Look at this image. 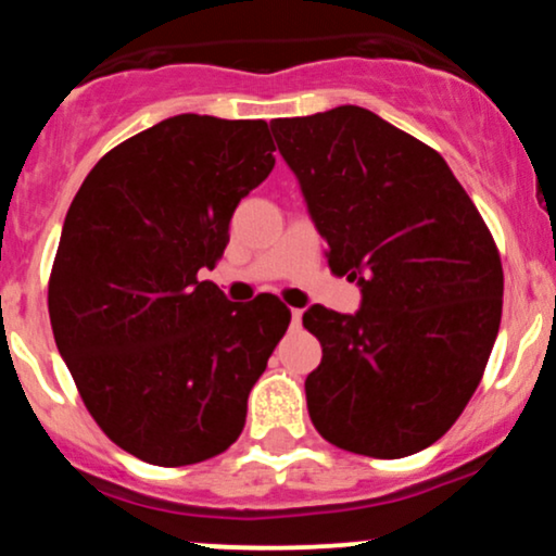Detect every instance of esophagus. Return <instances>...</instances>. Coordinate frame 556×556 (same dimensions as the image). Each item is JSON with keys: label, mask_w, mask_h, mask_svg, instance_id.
Segmentation results:
<instances>
[{"label": "esophagus", "mask_w": 556, "mask_h": 556, "mask_svg": "<svg viewBox=\"0 0 556 556\" xmlns=\"http://www.w3.org/2000/svg\"><path fill=\"white\" fill-rule=\"evenodd\" d=\"M300 321H303V311L292 308V327H300Z\"/></svg>", "instance_id": "1"}]
</instances>
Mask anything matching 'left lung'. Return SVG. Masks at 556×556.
Instances as JSON below:
<instances>
[{
	"label": "left lung",
	"mask_w": 556,
	"mask_h": 556,
	"mask_svg": "<svg viewBox=\"0 0 556 556\" xmlns=\"http://www.w3.org/2000/svg\"><path fill=\"white\" fill-rule=\"evenodd\" d=\"M334 274L358 314L314 305L305 379L316 431L355 455L407 457L473 397L502 321L504 274L486 222L431 146L363 106L271 119Z\"/></svg>",
	"instance_id": "obj_1"
}]
</instances>
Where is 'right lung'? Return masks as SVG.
Instances as JSON below:
<instances>
[{
    "mask_svg": "<svg viewBox=\"0 0 556 556\" xmlns=\"http://www.w3.org/2000/svg\"><path fill=\"white\" fill-rule=\"evenodd\" d=\"M271 151L264 119L177 114L114 146L70 203L49 277L54 342L99 429L138 460L225 452L287 331L282 300L238 305L198 279Z\"/></svg>",
    "mask_w": 556,
    "mask_h": 556,
    "instance_id": "right-lung-1",
    "label": "right lung"
}]
</instances>
